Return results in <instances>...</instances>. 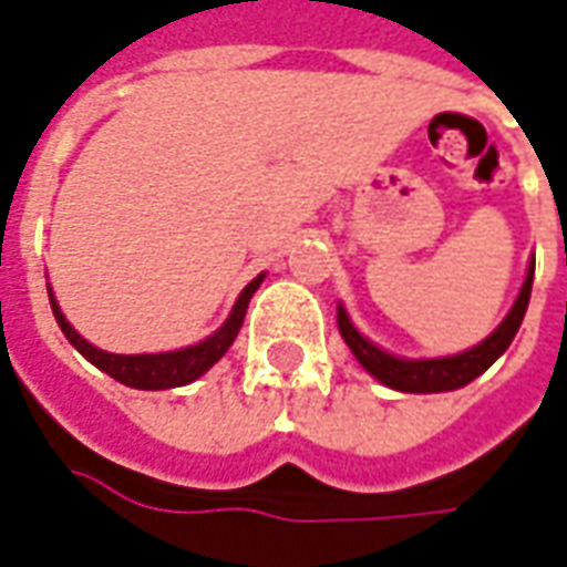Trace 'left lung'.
Masks as SVG:
<instances>
[{"mask_svg": "<svg viewBox=\"0 0 567 567\" xmlns=\"http://www.w3.org/2000/svg\"><path fill=\"white\" fill-rule=\"evenodd\" d=\"M532 280H534V262L528 268V277L522 284L519 296H516V305L509 308V315L504 317V323L488 336L485 341H480L476 348H470L464 354L455 357H433V360H403V357H393L388 351L375 348L372 341L363 339L360 332L351 323V317L344 315V308L339 305V332L341 339L348 341V348L354 351V357L363 363L369 375H375L381 384H388L393 391L403 393H443L455 391V388H464L476 375H483L485 369L495 363L497 357L504 354L509 348L513 336L519 332L522 317H525V308H528V299H532Z\"/></svg>", "mask_w": 567, "mask_h": 567, "instance_id": "1", "label": "left lung"}]
</instances>
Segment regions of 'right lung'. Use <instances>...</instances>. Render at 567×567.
<instances>
[{"label":"right lung","instance_id":"right-lung-1","mask_svg":"<svg viewBox=\"0 0 567 567\" xmlns=\"http://www.w3.org/2000/svg\"><path fill=\"white\" fill-rule=\"evenodd\" d=\"M262 277L265 275L252 277L250 284L244 287L228 320L213 332L210 339L198 341V344H188V348H179V351H167V354H110V351H100V348H94L91 341H84L70 327V320L63 317L60 305L54 302V296H51V311L58 317L60 329L70 339L72 348L84 360H91L94 367L103 369L106 375L122 381L127 388H136V391H167V388H183L188 381L200 379L219 357L226 354L228 348H231V341L238 339L240 323H244V315H247V305H250L252 292L259 290Z\"/></svg>","mask_w":567,"mask_h":567}]
</instances>
